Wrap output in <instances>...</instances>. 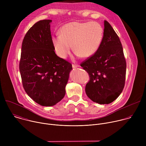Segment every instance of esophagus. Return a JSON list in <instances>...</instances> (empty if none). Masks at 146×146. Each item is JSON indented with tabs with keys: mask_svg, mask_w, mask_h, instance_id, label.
<instances>
[{
	"mask_svg": "<svg viewBox=\"0 0 146 146\" xmlns=\"http://www.w3.org/2000/svg\"><path fill=\"white\" fill-rule=\"evenodd\" d=\"M72 67H73V68H76L79 67V66L78 65H76V64H73Z\"/></svg>",
	"mask_w": 146,
	"mask_h": 146,
	"instance_id": "esophagus-1",
	"label": "esophagus"
}]
</instances>
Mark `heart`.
I'll return each mask as SVG.
<instances>
[{
  "mask_svg": "<svg viewBox=\"0 0 146 146\" xmlns=\"http://www.w3.org/2000/svg\"><path fill=\"white\" fill-rule=\"evenodd\" d=\"M60 35L52 38L57 55L65 58L73 46L77 56L90 58L99 50L103 38L104 31L98 22L73 21L65 24L60 30Z\"/></svg>",
  "mask_w": 146,
  "mask_h": 146,
  "instance_id": "obj_1",
  "label": "heart"
}]
</instances>
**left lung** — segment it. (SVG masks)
<instances>
[{
    "label": "left lung",
    "mask_w": 146,
    "mask_h": 146,
    "mask_svg": "<svg viewBox=\"0 0 146 146\" xmlns=\"http://www.w3.org/2000/svg\"><path fill=\"white\" fill-rule=\"evenodd\" d=\"M104 33L98 51L82 62L90 81L86 92L93 102L109 104L121 94L125 86L127 64L119 37L107 21H104Z\"/></svg>",
    "instance_id": "obj_1"
}]
</instances>
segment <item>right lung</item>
<instances>
[{
  "mask_svg": "<svg viewBox=\"0 0 146 146\" xmlns=\"http://www.w3.org/2000/svg\"><path fill=\"white\" fill-rule=\"evenodd\" d=\"M51 22L40 20L29 29L23 41L19 62L25 92L43 106H52L64 98L72 69V64L54 51Z\"/></svg>",
  "mask_w": 146,
  "mask_h": 146,
  "instance_id": "obj_1",
  "label": "right lung"
}]
</instances>
